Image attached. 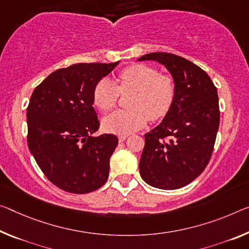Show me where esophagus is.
Listing matches in <instances>:
<instances>
[{
    "label": "esophagus",
    "mask_w": 249,
    "mask_h": 249,
    "mask_svg": "<svg viewBox=\"0 0 249 249\" xmlns=\"http://www.w3.org/2000/svg\"><path fill=\"white\" fill-rule=\"evenodd\" d=\"M126 139H127V135H120V136H118V141H120V142H124Z\"/></svg>",
    "instance_id": "esophagus-1"
}]
</instances>
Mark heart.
<instances>
[{"mask_svg": "<svg viewBox=\"0 0 249 249\" xmlns=\"http://www.w3.org/2000/svg\"><path fill=\"white\" fill-rule=\"evenodd\" d=\"M121 93L134 92L129 102L132 109H117L105 116L102 125L106 132L127 135L143 128L149 117L160 121L172 109L176 98V82L171 75L147 64H133L118 73L117 85L102 78L93 89V102L102 112L115 107Z\"/></svg>", "mask_w": 249, "mask_h": 249, "instance_id": "1", "label": "heart"}]
</instances>
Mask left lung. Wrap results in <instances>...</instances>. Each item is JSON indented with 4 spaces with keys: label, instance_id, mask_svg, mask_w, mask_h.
<instances>
[{
    "label": "left lung",
    "instance_id": "8db88e82",
    "mask_svg": "<svg viewBox=\"0 0 249 249\" xmlns=\"http://www.w3.org/2000/svg\"><path fill=\"white\" fill-rule=\"evenodd\" d=\"M146 60L166 66L176 82V98L163 122L145 134L140 173L153 187L177 189L211 160L219 127L217 89L204 70L178 55L156 52L139 58Z\"/></svg>",
    "mask_w": 249,
    "mask_h": 249
}]
</instances>
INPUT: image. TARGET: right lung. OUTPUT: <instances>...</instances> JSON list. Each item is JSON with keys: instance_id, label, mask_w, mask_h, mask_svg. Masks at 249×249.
Segmentation results:
<instances>
[{"instance_id": "right-lung-1", "label": "right lung", "mask_w": 249, "mask_h": 249, "mask_svg": "<svg viewBox=\"0 0 249 249\" xmlns=\"http://www.w3.org/2000/svg\"><path fill=\"white\" fill-rule=\"evenodd\" d=\"M117 64L80 63L58 69L32 93L27 145L47 179L63 191L86 194L107 180L118 141L113 134L92 136L100 127L93 89Z\"/></svg>"}]
</instances>
